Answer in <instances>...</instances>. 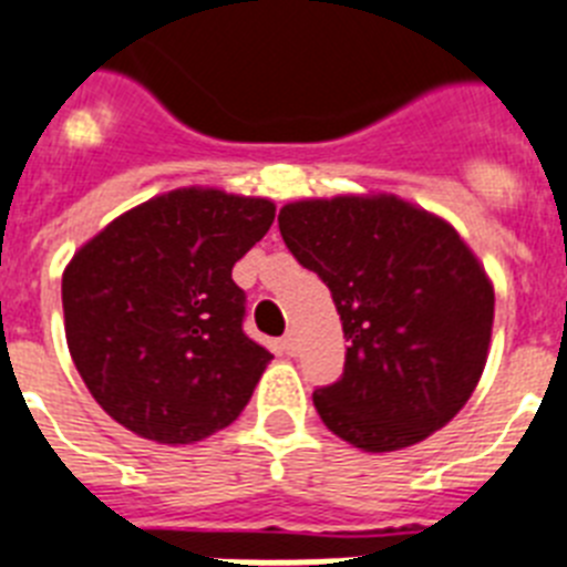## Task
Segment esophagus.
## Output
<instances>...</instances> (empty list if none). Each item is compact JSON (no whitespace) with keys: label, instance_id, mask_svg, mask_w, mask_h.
Here are the masks:
<instances>
[{"label":"esophagus","instance_id":"esophagus-1","mask_svg":"<svg viewBox=\"0 0 567 567\" xmlns=\"http://www.w3.org/2000/svg\"><path fill=\"white\" fill-rule=\"evenodd\" d=\"M284 350L289 352V355H295V352H298V338H295V332H289V336H284Z\"/></svg>","mask_w":567,"mask_h":567}]
</instances>
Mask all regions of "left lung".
<instances>
[{"label": "left lung", "instance_id": "obj_1", "mask_svg": "<svg viewBox=\"0 0 567 567\" xmlns=\"http://www.w3.org/2000/svg\"><path fill=\"white\" fill-rule=\"evenodd\" d=\"M278 226L330 287L347 338L341 381L312 393L321 422L367 453L453 422L485 372L496 303L464 237L390 192L292 200Z\"/></svg>", "mask_w": 567, "mask_h": 567}]
</instances>
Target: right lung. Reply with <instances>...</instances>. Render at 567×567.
<instances>
[{
  "mask_svg": "<svg viewBox=\"0 0 567 567\" xmlns=\"http://www.w3.org/2000/svg\"><path fill=\"white\" fill-rule=\"evenodd\" d=\"M269 197L186 186L114 217L62 272L65 341L89 393L140 439L195 444L249 404L272 352L246 338L231 266Z\"/></svg>",
  "mask_w": 567,
  "mask_h": 567,
  "instance_id": "obj_1",
  "label": "right lung"
}]
</instances>
